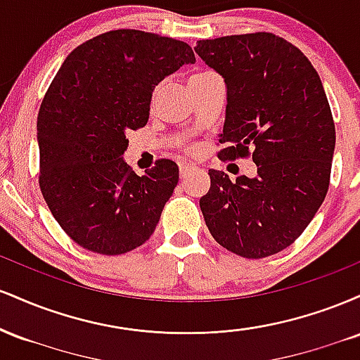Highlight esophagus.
<instances>
[{"label": "esophagus", "mask_w": 360, "mask_h": 360, "mask_svg": "<svg viewBox=\"0 0 360 360\" xmlns=\"http://www.w3.org/2000/svg\"><path fill=\"white\" fill-rule=\"evenodd\" d=\"M193 169H194V166H191V164H179L181 179H184V177H188V174L193 171Z\"/></svg>", "instance_id": "esophagus-1"}]
</instances>
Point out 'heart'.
Masks as SVG:
<instances>
[{
  "mask_svg": "<svg viewBox=\"0 0 360 360\" xmlns=\"http://www.w3.org/2000/svg\"><path fill=\"white\" fill-rule=\"evenodd\" d=\"M205 74H208V72H200V74H194V76H191V79H189V81L196 79V77H201V76H205Z\"/></svg>",
  "mask_w": 360,
  "mask_h": 360,
  "instance_id": "heart-1",
  "label": "heart"
}]
</instances>
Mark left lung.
Wrapping results in <instances>:
<instances>
[{
	"instance_id": "left-lung-1",
	"label": "left lung",
	"mask_w": 360,
	"mask_h": 360,
	"mask_svg": "<svg viewBox=\"0 0 360 360\" xmlns=\"http://www.w3.org/2000/svg\"><path fill=\"white\" fill-rule=\"evenodd\" d=\"M194 52L223 77L221 160L252 154L254 177L210 169L200 200L213 238L262 259L291 245L328 191L335 125L320 76L303 52L266 32L200 40Z\"/></svg>"
}]
</instances>
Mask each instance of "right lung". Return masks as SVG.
<instances>
[{"label":"right lung","instance_id":"obj_1","mask_svg":"<svg viewBox=\"0 0 360 360\" xmlns=\"http://www.w3.org/2000/svg\"><path fill=\"white\" fill-rule=\"evenodd\" d=\"M181 40L140 30L101 34L65 57L40 105V191L53 218L91 252L118 255L154 233L179 167L160 159L137 176L127 134L147 125L152 93L194 64Z\"/></svg>","mask_w":360,"mask_h":360}]
</instances>
